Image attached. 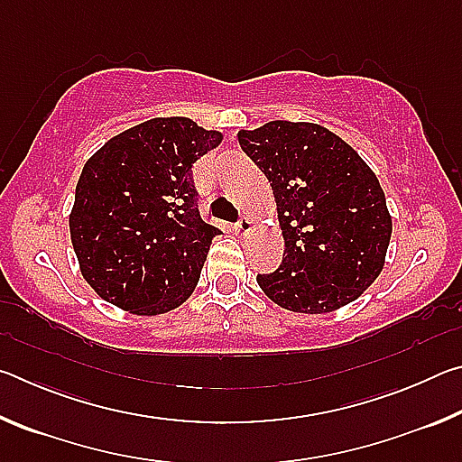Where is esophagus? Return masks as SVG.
<instances>
[{
    "label": "esophagus",
    "instance_id": "1",
    "mask_svg": "<svg viewBox=\"0 0 462 462\" xmlns=\"http://www.w3.org/2000/svg\"><path fill=\"white\" fill-rule=\"evenodd\" d=\"M250 228H253V222H250L248 217H240V220L234 224V230L236 232H248Z\"/></svg>",
    "mask_w": 462,
    "mask_h": 462
}]
</instances>
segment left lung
<instances>
[{"label":"left lung","mask_w":462,"mask_h":462,"mask_svg":"<svg viewBox=\"0 0 462 462\" xmlns=\"http://www.w3.org/2000/svg\"><path fill=\"white\" fill-rule=\"evenodd\" d=\"M238 144L269 179L283 261L256 283L281 308L326 314L355 301L385 263L391 216L369 165L324 126L275 120Z\"/></svg>","instance_id":"8db88e82"}]
</instances>
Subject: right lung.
<instances>
[{
	"label": "right lung",
	"instance_id": "add662e5",
	"mask_svg": "<svg viewBox=\"0 0 462 462\" xmlns=\"http://www.w3.org/2000/svg\"><path fill=\"white\" fill-rule=\"evenodd\" d=\"M222 143L189 118H154L109 138L85 162L69 228L99 297L140 316L193 293L212 238L198 212L193 162Z\"/></svg>",
	"mask_w": 462,
	"mask_h": 462
}]
</instances>
